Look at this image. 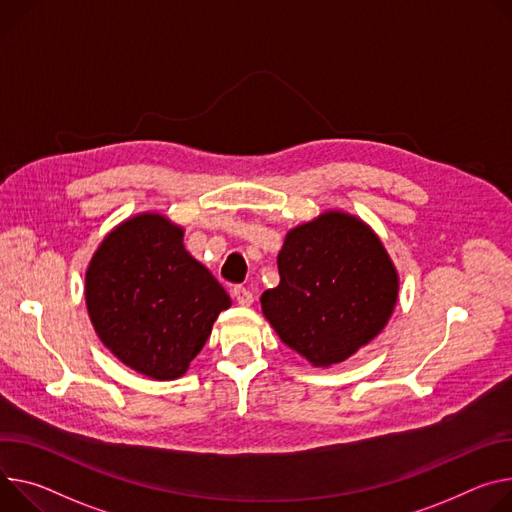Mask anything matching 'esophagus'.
I'll return each mask as SVG.
<instances>
[{"label":"esophagus","mask_w":512,"mask_h":512,"mask_svg":"<svg viewBox=\"0 0 512 512\" xmlns=\"http://www.w3.org/2000/svg\"><path fill=\"white\" fill-rule=\"evenodd\" d=\"M232 296H235V300H237L241 306H251V304H253V292L247 290L245 286H237L235 290H232Z\"/></svg>","instance_id":"obj_1"}]
</instances>
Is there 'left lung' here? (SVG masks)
Here are the masks:
<instances>
[{"label": "left lung", "mask_w": 512, "mask_h": 512, "mask_svg": "<svg viewBox=\"0 0 512 512\" xmlns=\"http://www.w3.org/2000/svg\"><path fill=\"white\" fill-rule=\"evenodd\" d=\"M277 269L280 286L263 292V314L316 367L341 363L376 339L398 300V273L382 241L339 210L292 228Z\"/></svg>", "instance_id": "obj_1"}]
</instances>
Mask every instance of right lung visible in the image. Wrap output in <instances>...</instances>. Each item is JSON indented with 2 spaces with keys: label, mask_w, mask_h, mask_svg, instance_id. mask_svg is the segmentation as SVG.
<instances>
[{
  "label": "right lung",
  "mask_w": 512,
  "mask_h": 512,
  "mask_svg": "<svg viewBox=\"0 0 512 512\" xmlns=\"http://www.w3.org/2000/svg\"><path fill=\"white\" fill-rule=\"evenodd\" d=\"M85 302L102 343L153 380L181 378L230 298L183 247V228L153 212L108 232L85 273Z\"/></svg>",
  "instance_id": "add662e5"
}]
</instances>
